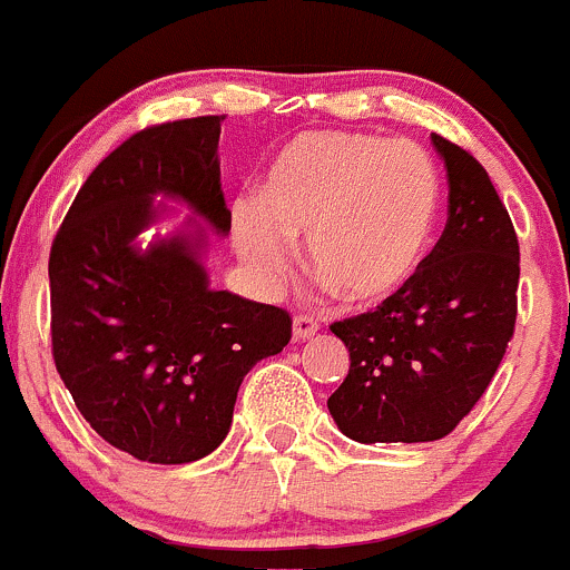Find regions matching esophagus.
I'll return each instance as SVG.
<instances>
[{
  "mask_svg": "<svg viewBox=\"0 0 570 570\" xmlns=\"http://www.w3.org/2000/svg\"><path fill=\"white\" fill-rule=\"evenodd\" d=\"M318 332V321L309 318V315H296L293 318V340H309Z\"/></svg>",
  "mask_w": 570,
  "mask_h": 570,
  "instance_id": "34e87169",
  "label": "esophagus"
}]
</instances>
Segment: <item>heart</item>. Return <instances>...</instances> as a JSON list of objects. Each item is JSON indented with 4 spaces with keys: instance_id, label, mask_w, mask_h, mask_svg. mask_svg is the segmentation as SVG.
I'll list each match as a JSON object with an SVG mask.
<instances>
[{
    "instance_id": "obj_1",
    "label": "heart",
    "mask_w": 570,
    "mask_h": 570,
    "mask_svg": "<svg viewBox=\"0 0 570 570\" xmlns=\"http://www.w3.org/2000/svg\"><path fill=\"white\" fill-rule=\"evenodd\" d=\"M433 158L406 139L304 131L274 156L261 197L233 208V244L257 285L277 287L293 242L343 298L379 304L420 268L439 216Z\"/></svg>"
}]
</instances>
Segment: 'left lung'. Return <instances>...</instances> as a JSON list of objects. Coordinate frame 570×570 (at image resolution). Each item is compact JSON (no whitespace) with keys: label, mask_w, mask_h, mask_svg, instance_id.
Returning a JSON list of instances; mask_svg holds the SVG:
<instances>
[{"label":"left lung","mask_w":570,"mask_h":570,"mask_svg":"<svg viewBox=\"0 0 570 570\" xmlns=\"http://www.w3.org/2000/svg\"><path fill=\"white\" fill-rule=\"evenodd\" d=\"M448 169V225L403 291L332 324L351 356L326 406L362 444L436 442L472 412L515 324L519 242L483 164L431 134Z\"/></svg>","instance_id":"obj_1"}]
</instances>
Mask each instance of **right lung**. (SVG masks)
Instances as JSON below:
<instances>
[{"label":"right lung","mask_w":570,"mask_h":570,"mask_svg":"<svg viewBox=\"0 0 570 570\" xmlns=\"http://www.w3.org/2000/svg\"><path fill=\"white\" fill-rule=\"evenodd\" d=\"M222 120L191 117L126 139L85 180L51 246L57 373L104 442L148 463L214 453L244 375L291 340L285 309L210 287L208 230L230 233ZM167 202L193 216L148 239Z\"/></svg>","instance_id":"right-lung-1"}]
</instances>
